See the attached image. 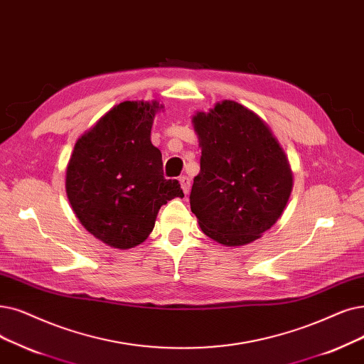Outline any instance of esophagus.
Masks as SVG:
<instances>
[{
	"instance_id": "obj_1",
	"label": "esophagus",
	"mask_w": 364,
	"mask_h": 364,
	"mask_svg": "<svg viewBox=\"0 0 364 364\" xmlns=\"http://www.w3.org/2000/svg\"><path fill=\"white\" fill-rule=\"evenodd\" d=\"M178 181H180V184H181V188H183L184 195H188V192H191V178L186 177V176H181V177L178 178Z\"/></svg>"
}]
</instances>
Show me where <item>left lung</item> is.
<instances>
[{
	"label": "left lung",
	"instance_id": "8db88e82",
	"mask_svg": "<svg viewBox=\"0 0 364 364\" xmlns=\"http://www.w3.org/2000/svg\"><path fill=\"white\" fill-rule=\"evenodd\" d=\"M200 171L191 208L202 232L225 247L255 242L289 202L293 171L271 126L248 107L223 100L192 117Z\"/></svg>",
	"mask_w": 364,
	"mask_h": 364
}]
</instances>
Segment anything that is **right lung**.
Wrapping results in <instances>:
<instances>
[{
    "label": "right lung",
    "instance_id": "right-lung-1",
    "mask_svg": "<svg viewBox=\"0 0 364 364\" xmlns=\"http://www.w3.org/2000/svg\"><path fill=\"white\" fill-rule=\"evenodd\" d=\"M164 104L123 101L77 139L65 188L82 226L105 245L129 250L144 242L162 205L184 193L165 180L162 153L151 144Z\"/></svg>",
    "mask_w": 364,
    "mask_h": 364
}]
</instances>
